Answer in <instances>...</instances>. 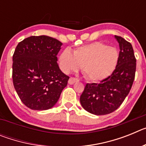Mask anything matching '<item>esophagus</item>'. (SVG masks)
<instances>
[{"instance_id":"obj_1","label":"esophagus","mask_w":146,"mask_h":146,"mask_svg":"<svg viewBox=\"0 0 146 146\" xmlns=\"http://www.w3.org/2000/svg\"><path fill=\"white\" fill-rule=\"evenodd\" d=\"M77 82H78V80L77 78H74V77H70L69 80V84L70 85H73Z\"/></svg>"}]
</instances>
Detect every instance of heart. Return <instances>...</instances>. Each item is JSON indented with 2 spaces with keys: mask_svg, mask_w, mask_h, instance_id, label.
Instances as JSON below:
<instances>
[{
  "mask_svg": "<svg viewBox=\"0 0 146 146\" xmlns=\"http://www.w3.org/2000/svg\"><path fill=\"white\" fill-rule=\"evenodd\" d=\"M119 60L116 48L100 42H93L74 50L72 53L68 49L59 56L60 69L65 73L82 71L88 80L101 81L113 74Z\"/></svg>",
  "mask_w": 146,
  "mask_h": 146,
  "instance_id": "obj_1",
  "label": "heart"
}]
</instances>
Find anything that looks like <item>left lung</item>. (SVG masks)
<instances>
[{"mask_svg":"<svg viewBox=\"0 0 146 146\" xmlns=\"http://www.w3.org/2000/svg\"><path fill=\"white\" fill-rule=\"evenodd\" d=\"M119 44V60L111 75L99 83H87L80 100L82 108L97 115H107L118 109L133 84L136 58L131 43L115 36Z\"/></svg>","mask_w":146,"mask_h":146,"instance_id":"obj_1","label":"left lung"}]
</instances>
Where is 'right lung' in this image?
Segmentation results:
<instances>
[{
  "instance_id": "add662e5",
  "label": "right lung",
  "mask_w": 146,
  "mask_h": 146,
  "mask_svg": "<svg viewBox=\"0 0 146 146\" xmlns=\"http://www.w3.org/2000/svg\"><path fill=\"white\" fill-rule=\"evenodd\" d=\"M62 43L47 36H30L18 44L13 55V84L22 102L34 110L56 104L69 76L59 69Z\"/></svg>"
}]
</instances>
